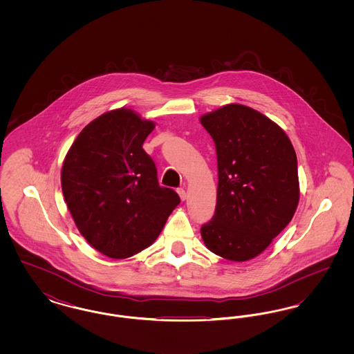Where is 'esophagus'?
Masks as SVG:
<instances>
[{"label":"esophagus","mask_w":354,"mask_h":354,"mask_svg":"<svg viewBox=\"0 0 354 354\" xmlns=\"http://www.w3.org/2000/svg\"><path fill=\"white\" fill-rule=\"evenodd\" d=\"M178 194H179V196H180L182 201L187 199V192H185V188H179V189H178Z\"/></svg>","instance_id":"34e87169"}]
</instances>
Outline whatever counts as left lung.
I'll return each instance as SVG.
<instances>
[{"label":"left lung","mask_w":354,"mask_h":354,"mask_svg":"<svg viewBox=\"0 0 354 354\" xmlns=\"http://www.w3.org/2000/svg\"><path fill=\"white\" fill-rule=\"evenodd\" d=\"M218 156L215 215L201 228L211 252L247 261L292 220L300 188L295 149L280 126L251 107L227 104L201 118Z\"/></svg>","instance_id":"obj_1"}]
</instances>
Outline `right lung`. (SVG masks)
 Returning <instances> with one entry per match:
<instances>
[{"label":"right lung","instance_id":"obj_1","mask_svg":"<svg viewBox=\"0 0 354 354\" xmlns=\"http://www.w3.org/2000/svg\"><path fill=\"white\" fill-rule=\"evenodd\" d=\"M153 127L130 109L104 113L80 133L64 160L61 185L75 225L113 259L150 247L180 203L174 189L159 185L142 149Z\"/></svg>","mask_w":354,"mask_h":354}]
</instances>
